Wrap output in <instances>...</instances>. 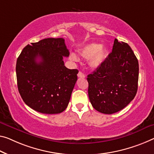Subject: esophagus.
<instances>
[{"label":"esophagus","instance_id":"34e87169","mask_svg":"<svg viewBox=\"0 0 154 154\" xmlns=\"http://www.w3.org/2000/svg\"><path fill=\"white\" fill-rule=\"evenodd\" d=\"M78 76L80 79H84V78H85V75L82 72H79V74H78Z\"/></svg>","mask_w":154,"mask_h":154}]
</instances>
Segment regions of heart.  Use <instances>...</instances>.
Segmentation results:
<instances>
[{"instance_id": "1", "label": "heart", "mask_w": 154, "mask_h": 154, "mask_svg": "<svg viewBox=\"0 0 154 154\" xmlns=\"http://www.w3.org/2000/svg\"><path fill=\"white\" fill-rule=\"evenodd\" d=\"M80 55L85 58L89 59V66L91 68H98L103 65L107 57V50L105 47H102L101 45L91 43L85 45L79 51ZM70 59L74 61L78 60L75 54H70Z\"/></svg>"}]
</instances>
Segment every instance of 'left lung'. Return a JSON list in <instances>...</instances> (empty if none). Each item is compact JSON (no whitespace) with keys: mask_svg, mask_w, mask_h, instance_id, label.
I'll use <instances>...</instances> for the list:
<instances>
[{"mask_svg":"<svg viewBox=\"0 0 154 154\" xmlns=\"http://www.w3.org/2000/svg\"><path fill=\"white\" fill-rule=\"evenodd\" d=\"M138 74V61L133 50L116 38L105 62L87 75L88 95L93 107L105 114L124 109L137 93Z\"/></svg>","mask_w":154,"mask_h":154,"instance_id":"obj_1","label":"left lung"}]
</instances>
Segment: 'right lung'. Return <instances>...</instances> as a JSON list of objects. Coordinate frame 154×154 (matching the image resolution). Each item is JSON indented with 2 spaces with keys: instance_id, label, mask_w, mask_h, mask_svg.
I'll use <instances>...</instances> for the list:
<instances>
[{
  "instance_id": "obj_1",
  "label": "right lung",
  "mask_w": 154,
  "mask_h": 154,
  "mask_svg": "<svg viewBox=\"0 0 154 154\" xmlns=\"http://www.w3.org/2000/svg\"><path fill=\"white\" fill-rule=\"evenodd\" d=\"M69 55L63 38H45L24 47L16 72L18 91L26 105L47 114L65 110L79 73L65 66L63 57Z\"/></svg>"
}]
</instances>
